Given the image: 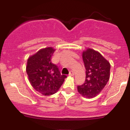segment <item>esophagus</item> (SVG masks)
<instances>
[{"label": "esophagus", "mask_w": 130, "mask_h": 130, "mask_svg": "<svg viewBox=\"0 0 130 130\" xmlns=\"http://www.w3.org/2000/svg\"><path fill=\"white\" fill-rule=\"evenodd\" d=\"M74 72L73 71H70L69 73V76H74Z\"/></svg>", "instance_id": "obj_1"}]
</instances>
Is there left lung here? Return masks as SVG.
<instances>
[{
  "instance_id": "left-lung-1",
  "label": "left lung",
  "mask_w": 130,
  "mask_h": 130,
  "mask_svg": "<svg viewBox=\"0 0 130 130\" xmlns=\"http://www.w3.org/2000/svg\"><path fill=\"white\" fill-rule=\"evenodd\" d=\"M83 59L86 77L84 84L77 86V91L84 97L92 98L100 93L108 83L111 65L100 53L92 49L83 52Z\"/></svg>"
}]
</instances>
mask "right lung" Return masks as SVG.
<instances>
[{"mask_svg": "<svg viewBox=\"0 0 130 130\" xmlns=\"http://www.w3.org/2000/svg\"><path fill=\"white\" fill-rule=\"evenodd\" d=\"M54 51L53 47L42 49L27 60L26 72L30 83L35 90L43 95L54 94L67 77L51 62Z\"/></svg>", "mask_w": 130, "mask_h": 130, "instance_id": "add662e5", "label": "right lung"}]
</instances>
